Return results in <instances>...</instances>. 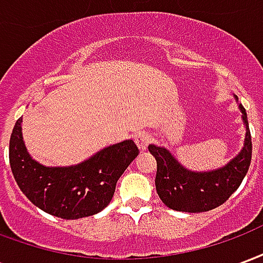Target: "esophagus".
Instances as JSON below:
<instances>
[{"label": "esophagus", "mask_w": 263, "mask_h": 263, "mask_svg": "<svg viewBox=\"0 0 263 263\" xmlns=\"http://www.w3.org/2000/svg\"><path fill=\"white\" fill-rule=\"evenodd\" d=\"M135 143L138 145V148H139L141 152L146 151L148 145L151 143V135L146 134V132H141V134H138L137 137H135Z\"/></svg>", "instance_id": "esophagus-1"}]
</instances>
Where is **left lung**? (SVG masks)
Returning <instances> with one entry per match:
<instances>
[{
  "mask_svg": "<svg viewBox=\"0 0 263 263\" xmlns=\"http://www.w3.org/2000/svg\"><path fill=\"white\" fill-rule=\"evenodd\" d=\"M238 103V97L234 94ZM242 112L245 138L241 151L227 165L205 172L190 171L172 155L169 149L149 145L158 165L155 186L158 196L165 205L184 213H204L217 209L226 203L242 183L251 165L252 142L249 132L248 117L242 104H238Z\"/></svg>",
  "mask_w": 263,
  "mask_h": 263,
  "instance_id": "left-lung-1",
  "label": "left lung"
}]
</instances>
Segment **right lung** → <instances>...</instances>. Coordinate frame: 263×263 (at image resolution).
Returning a JSON list of instances; mask_svg holds the SVG:
<instances>
[{"instance_id": "obj_1", "label": "right lung", "mask_w": 263, "mask_h": 263, "mask_svg": "<svg viewBox=\"0 0 263 263\" xmlns=\"http://www.w3.org/2000/svg\"><path fill=\"white\" fill-rule=\"evenodd\" d=\"M138 154L135 142L126 139L77 165L45 166L26 149L22 118L16 121L9 139V165L21 192L37 209L65 220L90 217L105 209L118 179Z\"/></svg>"}]
</instances>
